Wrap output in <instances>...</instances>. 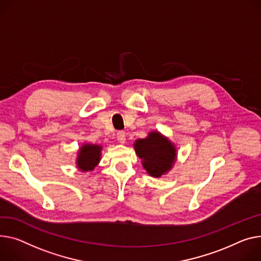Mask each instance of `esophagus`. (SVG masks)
<instances>
[{
	"mask_svg": "<svg viewBox=\"0 0 261 261\" xmlns=\"http://www.w3.org/2000/svg\"><path fill=\"white\" fill-rule=\"evenodd\" d=\"M116 137H117V141L120 144H124L126 142V133H125V131H118L117 134H116Z\"/></svg>",
	"mask_w": 261,
	"mask_h": 261,
	"instance_id": "esophagus-1",
	"label": "esophagus"
}]
</instances>
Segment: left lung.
<instances>
[{
    "instance_id": "left-lung-1",
    "label": "left lung",
    "mask_w": 261,
    "mask_h": 261,
    "mask_svg": "<svg viewBox=\"0 0 261 261\" xmlns=\"http://www.w3.org/2000/svg\"><path fill=\"white\" fill-rule=\"evenodd\" d=\"M135 153L142 160L149 175L161 177L171 170L176 160V148L159 131H152L143 140H136Z\"/></svg>"
}]
</instances>
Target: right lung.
Listing matches in <instances>:
<instances>
[{"instance_id": "right-lung-1", "label": "right lung", "mask_w": 261, "mask_h": 261, "mask_svg": "<svg viewBox=\"0 0 261 261\" xmlns=\"http://www.w3.org/2000/svg\"><path fill=\"white\" fill-rule=\"evenodd\" d=\"M102 147L93 144H84L77 153L76 166L82 172L94 170L100 161Z\"/></svg>"}]
</instances>
